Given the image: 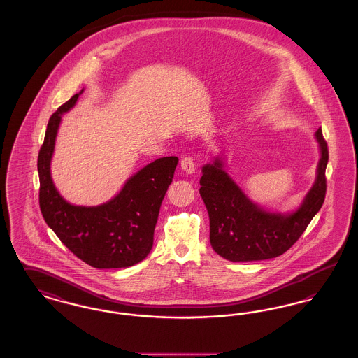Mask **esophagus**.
I'll use <instances>...</instances> for the list:
<instances>
[{"mask_svg": "<svg viewBox=\"0 0 358 358\" xmlns=\"http://www.w3.org/2000/svg\"><path fill=\"white\" fill-rule=\"evenodd\" d=\"M181 169L184 171H187V174H192L196 171V164H194V159L192 157H185L182 158L181 161Z\"/></svg>", "mask_w": 358, "mask_h": 358, "instance_id": "esophagus-1", "label": "esophagus"}]
</instances>
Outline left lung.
<instances>
[{"mask_svg": "<svg viewBox=\"0 0 358 358\" xmlns=\"http://www.w3.org/2000/svg\"><path fill=\"white\" fill-rule=\"evenodd\" d=\"M315 138L321 149L315 182L301 206L287 215L254 204L224 171L219 157L203 166L200 194L209 215L210 244L219 255L231 262L273 259L285 254L301 238L321 209L326 194L329 150L321 127Z\"/></svg>", "mask_w": 358, "mask_h": 358, "instance_id": "left-lung-1", "label": "left lung"}]
</instances>
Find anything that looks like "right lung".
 Here are the masks:
<instances>
[{"mask_svg": "<svg viewBox=\"0 0 358 358\" xmlns=\"http://www.w3.org/2000/svg\"><path fill=\"white\" fill-rule=\"evenodd\" d=\"M79 94L52 114L38 152V203L43 217L73 255L95 268H124L149 255L154 228L165 193L173 181L177 157H164L131 176L106 204L79 206L67 203L51 178V159L62 115Z\"/></svg>", "mask_w": 358, "mask_h": 358, "instance_id": "obj_1", "label": "right lung"}]
</instances>
